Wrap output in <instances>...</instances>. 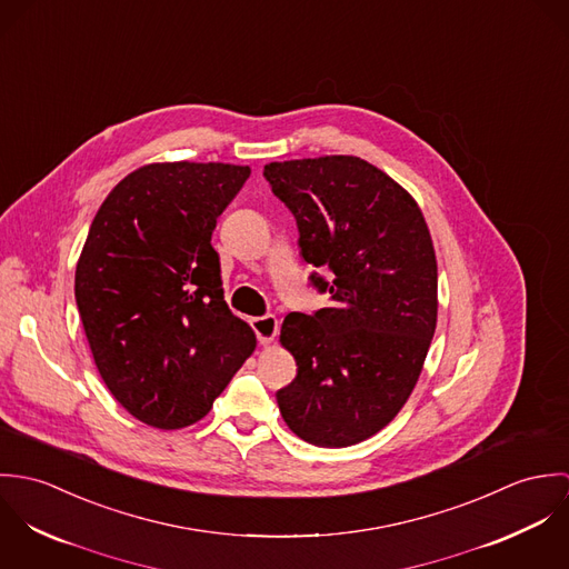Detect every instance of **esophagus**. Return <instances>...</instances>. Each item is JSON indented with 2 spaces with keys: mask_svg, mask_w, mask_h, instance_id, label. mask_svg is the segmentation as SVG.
I'll use <instances>...</instances> for the list:
<instances>
[{
  "mask_svg": "<svg viewBox=\"0 0 569 569\" xmlns=\"http://www.w3.org/2000/svg\"><path fill=\"white\" fill-rule=\"evenodd\" d=\"M249 325L253 328V332H256V337H258V341L262 346H269L276 339V335H278V320H276V316L251 318Z\"/></svg>",
  "mask_w": 569,
  "mask_h": 569,
  "instance_id": "1",
  "label": "esophagus"
}]
</instances>
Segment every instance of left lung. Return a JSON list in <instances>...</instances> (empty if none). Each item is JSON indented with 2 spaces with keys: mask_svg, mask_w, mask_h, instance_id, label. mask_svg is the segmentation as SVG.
<instances>
[{
  "mask_svg": "<svg viewBox=\"0 0 569 569\" xmlns=\"http://www.w3.org/2000/svg\"><path fill=\"white\" fill-rule=\"evenodd\" d=\"M293 212L300 253L328 293L313 316L289 313L280 343L298 363L276 399L289 429L316 447H350L406 406L436 330L438 264L416 199L355 156L264 166Z\"/></svg>",
  "mask_w": 569,
  "mask_h": 569,
  "instance_id": "obj_1",
  "label": "left lung"
}]
</instances>
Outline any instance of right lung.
Here are the masks:
<instances>
[{
    "instance_id": "add662e5",
    "label": "right lung",
    "mask_w": 569,
    "mask_h": 569,
    "mask_svg": "<svg viewBox=\"0 0 569 569\" xmlns=\"http://www.w3.org/2000/svg\"><path fill=\"white\" fill-rule=\"evenodd\" d=\"M249 166L147 163L98 208L74 293L113 399L158 429L201 420L256 350L223 300L212 232Z\"/></svg>"
}]
</instances>
